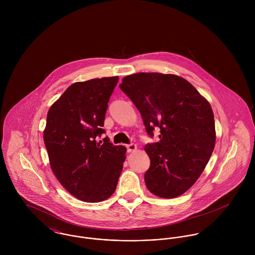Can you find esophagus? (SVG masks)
I'll return each mask as SVG.
<instances>
[{"mask_svg": "<svg viewBox=\"0 0 255 255\" xmlns=\"http://www.w3.org/2000/svg\"><path fill=\"white\" fill-rule=\"evenodd\" d=\"M127 149H128V152H133L136 150V145L134 143H130V144H128L127 145Z\"/></svg>", "mask_w": 255, "mask_h": 255, "instance_id": "esophagus-1", "label": "esophagus"}]
</instances>
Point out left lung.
<instances>
[{
  "label": "left lung",
  "instance_id": "obj_1",
  "mask_svg": "<svg viewBox=\"0 0 255 255\" xmlns=\"http://www.w3.org/2000/svg\"><path fill=\"white\" fill-rule=\"evenodd\" d=\"M122 91L139 111L146 132L160 140L146 144L150 167L145 184L153 194L174 198L197 181L214 150L216 133L209 102L187 80L175 74L128 75Z\"/></svg>",
  "mask_w": 255,
  "mask_h": 255
}]
</instances>
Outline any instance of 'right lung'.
Returning a JSON list of instances; mask_svg holds the SVG:
<instances>
[{
    "label": "right lung",
    "instance_id": "obj_1",
    "mask_svg": "<svg viewBox=\"0 0 255 255\" xmlns=\"http://www.w3.org/2000/svg\"><path fill=\"white\" fill-rule=\"evenodd\" d=\"M118 76L72 84L51 106L44 130L50 165L61 184L77 199L103 201L115 192L127 148L105 137L104 121Z\"/></svg>",
    "mask_w": 255,
    "mask_h": 255
}]
</instances>
